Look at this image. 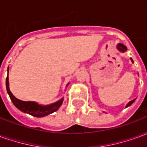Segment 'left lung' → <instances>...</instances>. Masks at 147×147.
<instances>
[{
    "mask_svg": "<svg viewBox=\"0 0 147 147\" xmlns=\"http://www.w3.org/2000/svg\"><path fill=\"white\" fill-rule=\"evenodd\" d=\"M117 49H118V50H119L120 52H121V53H124V52H126L127 49L126 46H125L124 45H123V44H121V43H119V44H117ZM130 59H131V62H132V63H134V61H133L132 58H130ZM135 101H136V99H133V100H131V101H130V102H128V103H127V104L126 105V107H125V108H127V107L130 106V105H131V104H132L133 102H135Z\"/></svg>",
    "mask_w": 147,
    "mask_h": 147,
    "instance_id": "left-lung-1",
    "label": "left lung"
}]
</instances>
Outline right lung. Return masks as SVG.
<instances>
[{"label": "right lung", "mask_w": 147, "mask_h": 147, "mask_svg": "<svg viewBox=\"0 0 147 147\" xmlns=\"http://www.w3.org/2000/svg\"><path fill=\"white\" fill-rule=\"evenodd\" d=\"M8 71H9V68L8 67V75H7V78H6V90H7V92L10 97L11 101L13 103V105L18 109H20L25 113L30 114L33 117H43L47 116L49 114L54 113L61 107V105H62L63 101H64V98H61L60 100H58L57 102L49 104V105H40L38 102H31V101L25 102V101H22V100L16 98L12 94V93L11 92V90L9 89ZM68 84H69V83H67L66 86H67Z\"/></svg>", "instance_id": "1"}]
</instances>
